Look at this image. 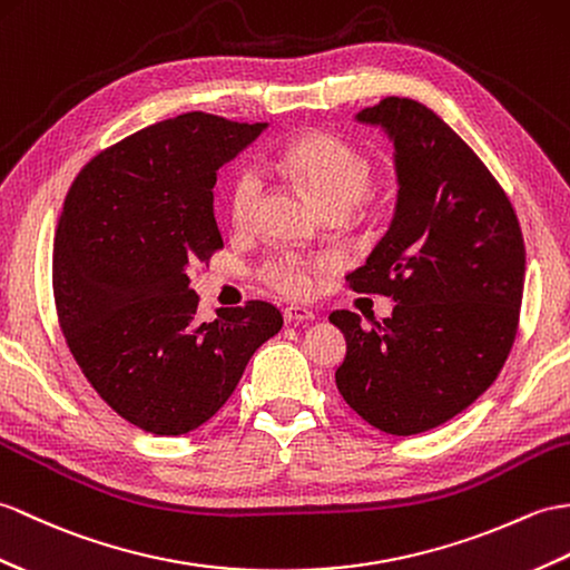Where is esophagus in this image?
<instances>
[{"instance_id": "34e87169", "label": "esophagus", "mask_w": 570, "mask_h": 570, "mask_svg": "<svg viewBox=\"0 0 570 570\" xmlns=\"http://www.w3.org/2000/svg\"><path fill=\"white\" fill-rule=\"evenodd\" d=\"M315 313L303 308V306H286L284 308V321L286 323H306V321H313Z\"/></svg>"}]
</instances>
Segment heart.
Returning <instances> with one entry per match:
<instances>
[{"label":"heart","mask_w":570,"mask_h":570,"mask_svg":"<svg viewBox=\"0 0 570 570\" xmlns=\"http://www.w3.org/2000/svg\"><path fill=\"white\" fill-rule=\"evenodd\" d=\"M279 163L325 214L327 210L347 214L366 196L374 177L368 157L333 134H306L294 138L284 145ZM259 194V169L253 165L237 169L228 191V210L235 228H247L253 223ZM327 267L330 262L325 257H306L284 249L262 264L259 276L264 284L286 296H306L313 286V276Z\"/></svg>","instance_id":"1"}]
</instances>
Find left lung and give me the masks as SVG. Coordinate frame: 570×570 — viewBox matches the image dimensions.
<instances>
[{"label": "left lung", "mask_w": 570, "mask_h": 570, "mask_svg": "<svg viewBox=\"0 0 570 570\" xmlns=\"http://www.w3.org/2000/svg\"><path fill=\"white\" fill-rule=\"evenodd\" d=\"M393 140L399 204L389 233L347 282L395 301L347 340L335 381L352 410L389 434H420L466 410L498 379L518 335L524 240L510 198L428 106L386 97L356 114Z\"/></svg>", "instance_id": "1"}]
</instances>
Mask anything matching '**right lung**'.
Segmentation results:
<instances>
[{"label": "right lung", "mask_w": 570, "mask_h": 570, "mask_svg": "<svg viewBox=\"0 0 570 570\" xmlns=\"http://www.w3.org/2000/svg\"><path fill=\"white\" fill-rule=\"evenodd\" d=\"M264 128L204 111L167 118L101 150L65 196L52 245L60 330L101 401L145 432L204 425L284 325L267 301L196 321L187 276L223 247L218 169Z\"/></svg>", "instance_id": "1"}]
</instances>
